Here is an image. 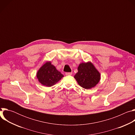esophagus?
I'll return each mask as SVG.
<instances>
[{"label":"esophagus","instance_id":"34e87169","mask_svg":"<svg viewBox=\"0 0 135 135\" xmlns=\"http://www.w3.org/2000/svg\"><path fill=\"white\" fill-rule=\"evenodd\" d=\"M66 75L67 76H69V75H72V73H66Z\"/></svg>","mask_w":135,"mask_h":135}]
</instances>
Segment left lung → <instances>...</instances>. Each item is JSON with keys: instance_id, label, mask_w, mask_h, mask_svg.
I'll list each match as a JSON object with an SVG mask.
<instances>
[{"instance_id": "8db88e82", "label": "left lung", "mask_w": 135, "mask_h": 135, "mask_svg": "<svg viewBox=\"0 0 135 135\" xmlns=\"http://www.w3.org/2000/svg\"><path fill=\"white\" fill-rule=\"evenodd\" d=\"M74 78L78 84L85 89L94 87L100 81V74L90 62L80 64Z\"/></svg>"}]
</instances>
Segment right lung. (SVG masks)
Instances as JSON below:
<instances>
[{
    "label": "right lung",
    "mask_w": 135,
    "mask_h": 135,
    "mask_svg": "<svg viewBox=\"0 0 135 135\" xmlns=\"http://www.w3.org/2000/svg\"><path fill=\"white\" fill-rule=\"evenodd\" d=\"M64 75L53 65L51 62H47L39 69L37 78L43 85L52 86L59 81Z\"/></svg>",
    "instance_id": "add662e5"
}]
</instances>
